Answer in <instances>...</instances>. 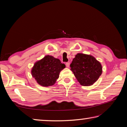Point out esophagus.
<instances>
[{
  "label": "esophagus",
  "mask_w": 127,
  "mask_h": 127,
  "mask_svg": "<svg viewBox=\"0 0 127 127\" xmlns=\"http://www.w3.org/2000/svg\"><path fill=\"white\" fill-rule=\"evenodd\" d=\"M65 65L66 67H69V65H70V63L69 62H66L65 63Z\"/></svg>",
  "instance_id": "34e87169"
}]
</instances>
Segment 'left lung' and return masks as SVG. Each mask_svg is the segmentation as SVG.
Here are the masks:
<instances>
[{"instance_id": "obj_1", "label": "left lung", "mask_w": 127, "mask_h": 127, "mask_svg": "<svg viewBox=\"0 0 127 127\" xmlns=\"http://www.w3.org/2000/svg\"><path fill=\"white\" fill-rule=\"evenodd\" d=\"M70 70L83 86L93 85L102 73V66L94 57L78 53L70 65Z\"/></svg>"}]
</instances>
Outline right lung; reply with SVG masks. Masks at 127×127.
I'll return each instance as SVG.
<instances>
[{
    "label": "right lung",
    "instance_id": "1",
    "mask_svg": "<svg viewBox=\"0 0 127 127\" xmlns=\"http://www.w3.org/2000/svg\"><path fill=\"white\" fill-rule=\"evenodd\" d=\"M65 67L59 59L52 56L46 55L34 64L32 76L42 86H52L59 78L60 72Z\"/></svg>",
    "mask_w": 127,
    "mask_h": 127
}]
</instances>
